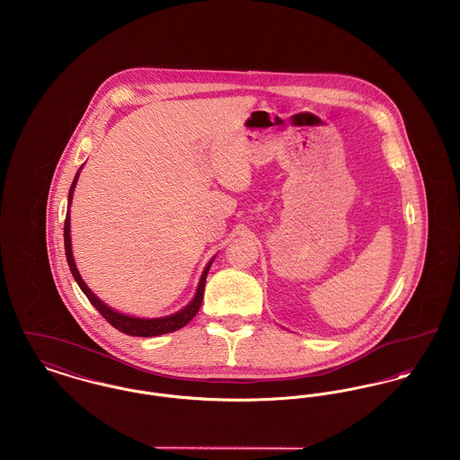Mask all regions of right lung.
<instances>
[{
	"label": "right lung",
	"mask_w": 460,
	"mask_h": 460,
	"mask_svg": "<svg viewBox=\"0 0 460 460\" xmlns=\"http://www.w3.org/2000/svg\"><path fill=\"white\" fill-rule=\"evenodd\" d=\"M78 175L75 177L73 181V186L69 190V203H71V198H73V190H75V184L78 181ZM69 214L66 216V222H64V246H66V257H67V264H69V270L73 272L76 283L80 285V288L83 290V294L88 297V300L92 302V305L104 316V320L109 324H112L116 330L127 333V335H132V337H156V335H163V333H170V332H175L182 326L190 323V320L196 316V313L199 311L201 307V302H203V292H205V281H207V274L208 270L212 266V262L207 266V270H203L201 274V279H199V285H198V290H196V297L192 298V302H190V305H186L182 311L172 314V316H164V318H156V320H140V318H132V316H127V314H121L114 309L108 307L104 302H101L99 298L95 297L90 288L84 285V281L80 276V272L76 270V264H75V259H73V252H71V236H69Z\"/></svg>",
	"instance_id": "add662e5"
}]
</instances>
